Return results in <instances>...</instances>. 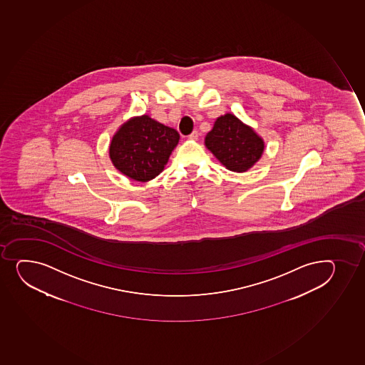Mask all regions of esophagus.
<instances>
[{"mask_svg":"<svg viewBox=\"0 0 365 365\" xmlns=\"http://www.w3.org/2000/svg\"><path fill=\"white\" fill-rule=\"evenodd\" d=\"M200 137V132L198 130H193L191 135H188V139H191V140H197Z\"/></svg>","mask_w":365,"mask_h":365,"instance_id":"esophagus-1","label":"esophagus"}]
</instances>
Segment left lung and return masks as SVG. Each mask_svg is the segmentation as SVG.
Returning <instances> with one entry per match:
<instances>
[{"label": "left lung", "mask_w": 365, "mask_h": 365, "mask_svg": "<svg viewBox=\"0 0 365 365\" xmlns=\"http://www.w3.org/2000/svg\"><path fill=\"white\" fill-rule=\"evenodd\" d=\"M204 143L223 167L235 173L252 168L265 148L261 135L230 113L216 119Z\"/></svg>", "instance_id": "8db88e82"}]
</instances>
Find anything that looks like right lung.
Instances as JSON below:
<instances>
[{"mask_svg": "<svg viewBox=\"0 0 365 365\" xmlns=\"http://www.w3.org/2000/svg\"><path fill=\"white\" fill-rule=\"evenodd\" d=\"M180 135L149 115L133 116L111 138L109 158L120 173L132 180H153L165 169Z\"/></svg>", "mask_w": 365, "mask_h": 365, "instance_id": "1", "label": "right lung"}]
</instances>
